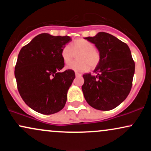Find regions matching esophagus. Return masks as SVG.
Returning a JSON list of instances; mask_svg holds the SVG:
<instances>
[{"instance_id": "1", "label": "esophagus", "mask_w": 151, "mask_h": 151, "mask_svg": "<svg viewBox=\"0 0 151 151\" xmlns=\"http://www.w3.org/2000/svg\"><path fill=\"white\" fill-rule=\"evenodd\" d=\"M75 75H76V77H80V76H81V74L78 73V72H75Z\"/></svg>"}]
</instances>
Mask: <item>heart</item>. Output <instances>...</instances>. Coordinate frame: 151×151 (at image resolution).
<instances>
[{"mask_svg": "<svg viewBox=\"0 0 151 151\" xmlns=\"http://www.w3.org/2000/svg\"><path fill=\"white\" fill-rule=\"evenodd\" d=\"M77 60L67 65L68 70L76 72H84L91 68H95L100 62V55L94 49L91 42L84 39H77L71 44L65 45L61 51V57L65 63L68 64L72 61L74 53H78Z\"/></svg>", "mask_w": 151, "mask_h": 151, "instance_id": "obj_1", "label": "heart"}]
</instances>
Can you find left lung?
<instances>
[{
    "instance_id": "8db88e82",
    "label": "left lung",
    "mask_w": 151,
    "mask_h": 151,
    "mask_svg": "<svg viewBox=\"0 0 151 151\" xmlns=\"http://www.w3.org/2000/svg\"><path fill=\"white\" fill-rule=\"evenodd\" d=\"M84 39L94 44L100 55L94 75H83L84 98L93 108L111 110L126 99L131 89L135 63L131 50L126 43L104 32Z\"/></svg>"
}]
</instances>
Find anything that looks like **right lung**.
<instances>
[{
	"instance_id": "1",
	"label": "right lung",
	"mask_w": 151,
	"mask_h": 151,
	"mask_svg": "<svg viewBox=\"0 0 151 151\" xmlns=\"http://www.w3.org/2000/svg\"><path fill=\"white\" fill-rule=\"evenodd\" d=\"M71 40L69 36L40 34L18 54L15 68L18 91L38 113L53 114L65 106L75 74L71 70L60 72L65 66L61 51Z\"/></svg>"
}]
</instances>
